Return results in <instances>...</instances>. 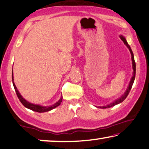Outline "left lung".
I'll list each match as a JSON object with an SVG mask.
<instances>
[{
	"instance_id": "1",
	"label": "left lung",
	"mask_w": 149,
	"mask_h": 149,
	"mask_svg": "<svg viewBox=\"0 0 149 149\" xmlns=\"http://www.w3.org/2000/svg\"><path fill=\"white\" fill-rule=\"evenodd\" d=\"M120 37L121 38V40H122L123 41V42L125 43V44L127 45V47H128V49H129V51L130 52V53H131V55H132V68H133V70H134V72H133V77H132L131 79V81H130V83H129V87H128V89L127 90V91H126L125 95H123V97L120 98L119 99L116 100L115 102H113V103H111V104H109L107 105V106L106 107H100V108L101 109H107V108H110V107H113L114 106V105L117 104H119L120 103V102H122L123 100H124L126 98H127V97L128 96V95H129V93L130 92V89H131L132 86V84H133V82H134V79H135V74H136V64H135V61H134V54H133V52H132V50H131V48H130V46L129 45V44H128L127 40H126L125 38L123 37V36H120Z\"/></svg>"
}]
</instances>
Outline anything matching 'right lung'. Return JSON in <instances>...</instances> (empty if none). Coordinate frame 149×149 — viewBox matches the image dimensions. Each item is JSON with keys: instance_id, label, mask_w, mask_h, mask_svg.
I'll use <instances>...</instances> for the list:
<instances>
[{"instance_id": "1", "label": "right lung", "mask_w": 149, "mask_h": 149, "mask_svg": "<svg viewBox=\"0 0 149 149\" xmlns=\"http://www.w3.org/2000/svg\"><path fill=\"white\" fill-rule=\"evenodd\" d=\"M12 80H13V84L14 88H15V92H16V93H17V97H18V98H19V99L20 100V102H21V103L23 104L24 106L26 107V108L31 109L33 111L38 112V113H44V112H47V111H51V110L56 108V107H58V105L61 104V102H62V98H63V97H61V99L59 100L58 102H56L55 104L52 105V106H50V107H42V106H40V105H36V104L30 103V102H27L26 100H24V98L22 97V96L20 95L19 92L18 91L17 87H16L15 84L13 82V72L12 73Z\"/></svg>"}]
</instances>
